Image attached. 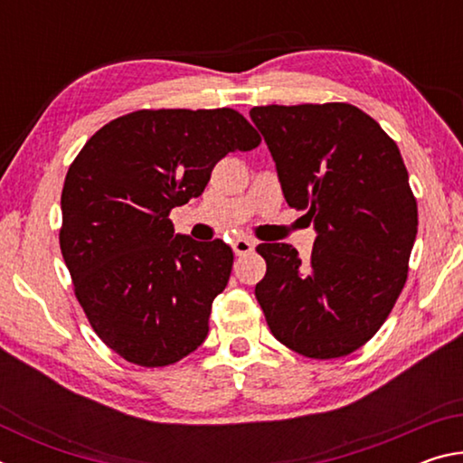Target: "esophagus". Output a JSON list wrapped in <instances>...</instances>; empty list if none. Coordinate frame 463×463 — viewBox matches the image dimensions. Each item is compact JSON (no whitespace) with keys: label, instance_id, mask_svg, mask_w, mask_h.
<instances>
[{"label":"esophagus","instance_id":"1","mask_svg":"<svg viewBox=\"0 0 463 463\" xmlns=\"http://www.w3.org/2000/svg\"><path fill=\"white\" fill-rule=\"evenodd\" d=\"M232 249H234V253H237V255H247L255 249V241L247 239V237H239L237 241L232 242Z\"/></svg>","mask_w":463,"mask_h":463}]
</instances>
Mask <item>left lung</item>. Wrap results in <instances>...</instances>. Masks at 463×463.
Instances as JSON below:
<instances>
[{
    "label": "left lung",
    "mask_w": 463,
    "mask_h": 463,
    "mask_svg": "<svg viewBox=\"0 0 463 463\" xmlns=\"http://www.w3.org/2000/svg\"><path fill=\"white\" fill-rule=\"evenodd\" d=\"M250 120L276 161L289 206L317 231L308 261L288 242H263L255 286L271 335L296 354H354L401 296L417 239V200L401 151L351 104L257 106Z\"/></svg>",
    "instance_id": "1"
}]
</instances>
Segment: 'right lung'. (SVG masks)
<instances>
[{"label":"right lung","mask_w":463,"mask_h":463,"mask_svg":"<svg viewBox=\"0 0 463 463\" xmlns=\"http://www.w3.org/2000/svg\"><path fill=\"white\" fill-rule=\"evenodd\" d=\"M261 143L237 109H138L106 124L69 167L61 253L90 325L130 364L163 367L208 335L232 249L175 234L218 161Z\"/></svg>","instance_id":"obj_1"}]
</instances>
